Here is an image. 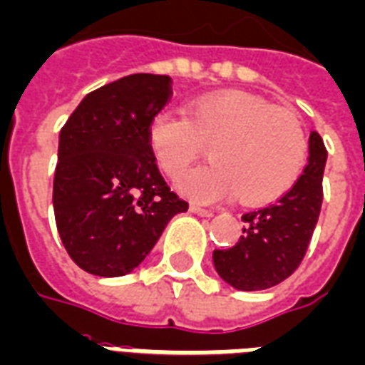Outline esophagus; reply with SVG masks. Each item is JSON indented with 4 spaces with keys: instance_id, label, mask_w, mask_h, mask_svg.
<instances>
[{
    "instance_id": "1",
    "label": "esophagus",
    "mask_w": 365,
    "mask_h": 365,
    "mask_svg": "<svg viewBox=\"0 0 365 365\" xmlns=\"http://www.w3.org/2000/svg\"><path fill=\"white\" fill-rule=\"evenodd\" d=\"M190 213L198 215V217H213V213L210 212V210H204V207H200V205H190Z\"/></svg>"
}]
</instances>
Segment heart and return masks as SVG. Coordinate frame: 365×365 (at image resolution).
I'll return each instance as SVG.
<instances>
[{
    "label": "heart",
    "mask_w": 365,
    "mask_h": 365,
    "mask_svg": "<svg viewBox=\"0 0 365 365\" xmlns=\"http://www.w3.org/2000/svg\"><path fill=\"white\" fill-rule=\"evenodd\" d=\"M208 146L207 166L180 175L177 190L194 202H217L237 192L246 205L281 198L306 163L300 120L245 92H223L188 103L186 115L160 111L148 123V146L167 177H177Z\"/></svg>",
    "instance_id": "b5f03b06"
}]
</instances>
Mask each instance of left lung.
I'll return each instance as SVG.
<instances>
[{
	"label": "left lung",
	"instance_id": "8db88e82",
	"mask_svg": "<svg viewBox=\"0 0 365 365\" xmlns=\"http://www.w3.org/2000/svg\"><path fill=\"white\" fill-rule=\"evenodd\" d=\"M308 165L289 192L262 210L245 213L242 237L229 250H213V267L232 289L265 290L283 283L302 262L323 202L327 150L312 130Z\"/></svg>",
	"mask_w": 365,
	"mask_h": 365
}]
</instances>
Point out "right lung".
<instances>
[{
	"instance_id": "add662e5",
	"label": "right lung",
	"mask_w": 365,
	"mask_h": 365,
	"mask_svg": "<svg viewBox=\"0 0 365 365\" xmlns=\"http://www.w3.org/2000/svg\"><path fill=\"white\" fill-rule=\"evenodd\" d=\"M169 96L167 75L123 76L90 92L59 133L57 231L71 259L90 275H128L167 223L188 210L148 146V123Z\"/></svg>"
}]
</instances>
